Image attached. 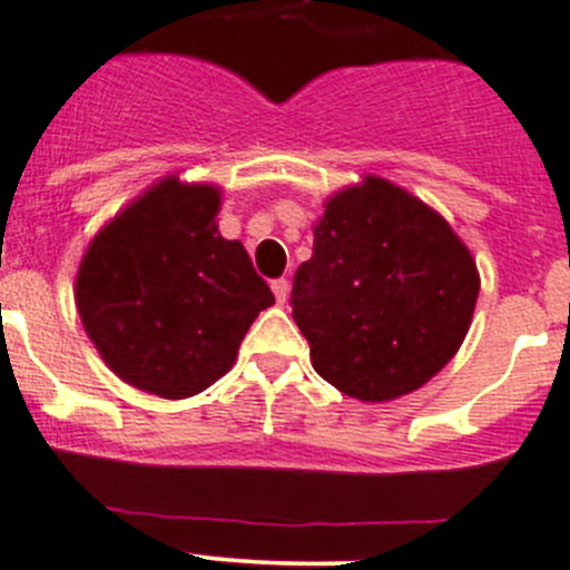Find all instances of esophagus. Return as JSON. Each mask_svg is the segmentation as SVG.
<instances>
[{
    "label": "esophagus",
    "instance_id": "esophagus-1",
    "mask_svg": "<svg viewBox=\"0 0 570 570\" xmlns=\"http://www.w3.org/2000/svg\"><path fill=\"white\" fill-rule=\"evenodd\" d=\"M273 292H275V301L286 303V295H289V281H286V278H275L273 281Z\"/></svg>",
    "mask_w": 570,
    "mask_h": 570
}]
</instances>
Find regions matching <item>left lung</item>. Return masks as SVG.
<instances>
[{
  "mask_svg": "<svg viewBox=\"0 0 570 570\" xmlns=\"http://www.w3.org/2000/svg\"><path fill=\"white\" fill-rule=\"evenodd\" d=\"M476 297V262L449 223L367 178L325 203L289 303L314 370L345 395L379 403L454 358Z\"/></svg>",
  "mask_w": 570,
  "mask_h": 570,
  "instance_id": "8db88e82",
  "label": "left lung"
}]
</instances>
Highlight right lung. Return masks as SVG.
Instances as JSON below:
<instances>
[{"instance_id": "1", "label": "right lung", "mask_w": 570, "mask_h": 570, "mask_svg": "<svg viewBox=\"0 0 570 570\" xmlns=\"http://www.w3.org/2000/svg\"><path fill=\"white\" fill-rule=\"evenodd\" d=\"M219 191L167 178L105 225L77 273V312L127 384L189 397L236 362L267 281L242 242L217 230Z\"/></svg>"}]
</instances>
